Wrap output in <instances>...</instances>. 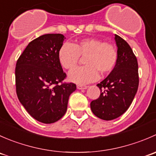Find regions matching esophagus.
Wrapping results in <instances>:
<instances>
[{
  "instance_id": "obj_1",
  "label": "esophagus",
  "mask_w": 156,
  "mask_h": 156,
  "mask_svg": "<svg viewBox=\"0 0 156 156\" xmlns=\"http://www.w3.org/2000/svg\"><path fill=\"white\" fill-rule=\"evenodd\" d=\"M88 87L86 85H81V84H78V85H77V88H78V90H85L87 89Z\"/></svg>"
}]
</instances>
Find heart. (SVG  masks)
I'll use <instances>...</instances> for the list:
<instances>
[{
	"mask_svg": "<svg viewBox=\"0 0 156 156\" xmlns=\"http://www.w3.org/2000/svg\"><path fill=\"white\" fill-rule=\"evenodd\" d=\"M80 56L84 57L85 66L78 67L69 74V79L76 84L91 82L102 75H107L117 63L118 51L115 47L98 38H84L72 44H63L58 52V59L62 67L72 70L76 66Z\"/></svg>",
	"mask_w": 156,
	"mask_h": 156,
	"instance_id": "b5f03b06",
	"label": "heart"
}]
</instances>
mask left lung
Listing matches in <instances>:
<instances>
[{
  "label": "left lung",
  "instance_id": "1",
  "mask_svg": "<svg viewBox=\"0 0 156 156\" xmlns=\"http://www.w3.org/2000/svg\"><path fill=\"white\" fill-rule=\"evenodd\" d=\"M118 60L109 75L97 84L98 99L90 103L93 113L99 119L110 121L123 115L130 107L139 85L138 63L128 44L115 34Z\"/></svg>",
  "mask_w": 156,
  "mask_h": 156
}]
</instances>
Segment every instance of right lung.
<instances>
[{
	"instance_id": "1",
	"label": "right lung",
	"mask_w": 156,
	"mask_h": 156,
	"mask_svg": "<svg viewBox=\"0 0 156 156\" xmlns=\"http://www.w3.org/2000/svg\"><path fill=\"white\" fill-rule=\"evenodd\" d=\"M66 37L61 34L40 36L28 44L16 66L19 100L31 117L44 124L57 122L66 114L73 83L59 84L66 77L58 59Z\"/></svg>"
}]
</instances>
